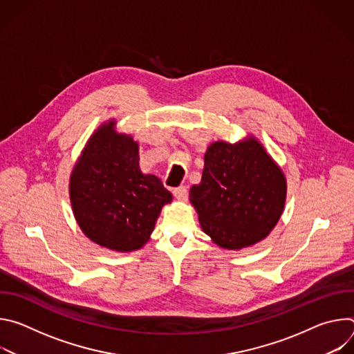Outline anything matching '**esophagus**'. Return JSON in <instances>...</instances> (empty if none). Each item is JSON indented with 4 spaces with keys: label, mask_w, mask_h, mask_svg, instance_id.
Listing matches in <instances>:
<instances>
[{
    "label": "esophagus",
    "mask_w": 354,
    "mask_h": 354,
    "mask_svg": "<svg viewBox=\"0 0 354 354\" xmlns=\"http://www.w3.org/2000/svg\"><path fill=\"white\" fill-rule=\"evenodd\" d=\"M174 194H175V197L179 198V200H186V198H187V189H186V186L175 187V189H174Z\"/></svg>",
    "instance_id": "34e87169"
}]
</instances>
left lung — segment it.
I'll use <instances>...</instances> for the list:
<instances>
[{
  "label": "left lung",
  "instance_id": "obj_1",
  "mask_svg": "<svg viewBox=\"0 0 354 354\" xmlns=\"http://www.w3.org/2000/svg\"><path fill=\"white\" fill-rule=\"evenodd\" d=\"M203 231L225 249H241L268 236L286 201L281 169L254 138L212 144L201 182L189 193Z\"/></svg>",
  "mask_w": 354,
  "mask_h": 354
}]
</instances>
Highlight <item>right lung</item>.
I'll use <instances>...</instances> for the list:
<instances>
[{
    "label": "right lung",
    "mask_w": 354,
    "mask_h": 354,
    "mask_svg": "<svg viewBox=\"0 0 354 354\" xmlns=\"http://www.w3.org/2000/svg\"><path fill=\"white\" fill-rule=\"evenodd\" d=\"M113 122L89 138L70 180L75 220L100 246L119 252L141 248L172 194L154 175H142L138 145L116 136Z\"/></svg>",
    "instance_id": "1"
}]
</instances>
